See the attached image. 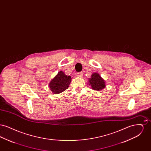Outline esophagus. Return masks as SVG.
I'll list each match as a JSON object with an SVG mask.
<instances>
[{"label":"esophagus","mask_w":151,"mask_h":151,"mask_svg":"<svg viewBox=\"0 0 151 151\" xmlns=\"http://www.w3.org/2000/svg\"><path fill=\"white\" fill-rule=\"evenodd\" d=\"M76 75H77L78 76H79V77H81V76H82V75H83V74H82V72H78V73H76Z\"/></svg>","instance_id":"1"}]
</instances>
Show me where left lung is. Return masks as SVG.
Wrapping results in <instances>:
<instances>
[{"mask_svg":"<svg viewBox=\"0 0 151 151\" xmlns=\"http://www.w3.org/2000/svg\"><path fill=\"white\" fill-rule=\"evenodd\" d=\"M89 85L91 86L92 89L96 91L102 89L105 86V80L102 79L98 73H94L91 78L89 80Z\"/></svg>","mask_w":151,"mask_h":151,"instance_id":"8db88e82","label":"left lung"}]
</instances>
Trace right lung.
I'll list each match as a JSON object with an SVG mask.
<instances>
[{"label":"right lung","mask_w":151,"mask_h":151,"mask_svg":"<svg viewBox=\"0 0 151 151\" xmlns=\"http://www.w3.org/2000/svg\"><path fill=\"white\" fill-rule=\"evenodd\" d=\"M71 81V79L70 76H67L64 72L60 71L51 80L49 84V87L53 93H60L68 88Z\"/></svg>","instance_id":"right-lung-1"}]
</instances>
